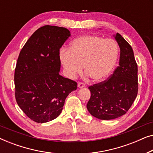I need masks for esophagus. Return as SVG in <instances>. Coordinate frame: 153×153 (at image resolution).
<instances>
[{
  "instance_id": "34e87169",
  "label": "esophagus",
  "mask_w": 153,
  "mask_h": 153,
  "mask_svg": "<svg viewBox=\"0 0 153 153\" xmlns=\"http://www.w3.org/2000/svg\"><path fill=\"white\" fill-rule=\"evenodd\" d=\"M85 85L84 83H83L79 82V83H78V87H79V88H81L85 87Z\"/></svg>"
}]
</instances>
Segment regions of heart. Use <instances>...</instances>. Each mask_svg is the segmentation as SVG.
<instances>
[{"mask_svg":"<svg viewBox=\"0 0 153 153\" xmlns=\"http://www.w3.org/2000/svg\"><path fill=\"white\" fill-rule=\"evenodd\" d=\"M118 46L113 39L83 35L74 39L70 49H60V61L67 76L74 78L82 70L94 81L106 79L118 60Z\"/></svg>","mask_w":153,"mask_h":153,"instance_id":"obj_1","label":"heart"}]
</instances>
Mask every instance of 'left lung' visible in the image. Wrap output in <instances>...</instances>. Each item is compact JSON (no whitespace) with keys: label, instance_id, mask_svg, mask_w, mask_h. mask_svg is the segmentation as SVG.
<instances>
[{"label":"left lung","instance_id":"obj_1","mask_svg":"<svg viewBox=\"0 0 153 153\" xmlns=\"http://www.w3.org/2000/svg\"><path fill=\"white\" fill-rule=\"evenodd\" d=\"M114 37L120 49L119 66L107 80L88 87V111L100 120H112L126 114L138 93V68L132 48L119 33Z\"/></svg>","mask_w":153,"mask_h":153}]
</instances>
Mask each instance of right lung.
Here are the masks:
<instances>
[{
    "mask_svg": "<svg viewBox=\"0 0 153 153\" xmlns=\"http://www.w3.org/2000/svg\"><path fill=\"white\" fill-rule=\"evenodd\" d=\"M68 29L44 26L21 50L14 72L15 98L24 114L36 123L57 118L77 83L59 74L60 49L70 36Z\"/></svg>",
    "mask_w": 153,
    "mask_h": 153,
    "instance_id": "right-lung-1",
    "label": "right lung"
}]
</instances>
